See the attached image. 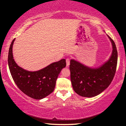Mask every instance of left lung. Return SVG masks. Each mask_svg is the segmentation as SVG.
<instances>
[{"mask_svg":"<svg viewBox=\"0 0 126 126\" xmlns=\"http://www.w3.org/2000/svg\"><path fill=\"white\" fill-rule=\"evenodd\" d=\"M15 38L10 45L8 64L14 81L22 92L32 99L41 100L54 91L56 80L62 69L66 66V60L53 63L37 71H29L21 68L14 59L13 47Z\"/></svg>","mask_w":126,"mask_h":126,"instance_id":"8db88e82","label":"left lung"}]
</instances>
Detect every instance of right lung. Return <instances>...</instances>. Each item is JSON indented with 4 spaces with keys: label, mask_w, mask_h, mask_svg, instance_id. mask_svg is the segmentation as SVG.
Wrapping results in <instances>:
<instances>
[{
    "label": "right lung",
    "mask_w": 126,
    "mask_h": 126,
    "mask_svg": "<svg viewBox=\"0 0 126 126\" xmlns=\"http://www.w3.org/2000/svg\"><path fill=\"white\" fill-rule=\"evenodd\" d=\"M112 46L111 56L101 66L92 68L76 60L70 61V80L73 90L82 97H92L100 94L111 84L114 77L118 61L115 42L109 37Z\"/></svg>",
    "instance_id": "add662e5"
}]
</instances>
